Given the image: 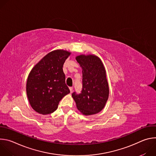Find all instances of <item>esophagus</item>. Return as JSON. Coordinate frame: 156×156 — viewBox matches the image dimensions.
Returning a JSON list of instances; mask_svg holds the SVG:
<instances>
[{
  "instance_id": "obj_1",
  "label": "esophagus",
  "mask_w": 156,
  "mask_h": 156,
  "mask_svg": "<svg viewBox=\"0 0 156 156\" xmlns=\"http://www.w3.org/2000/svg\"><path fill=\"white\" fill-rule=\"evenodd\" d=\"M69 89H70V93H72V92H73V87H69Z\"/></svg>"
}]
</instances>
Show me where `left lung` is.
Returning a JSON list of instances; mask_svg holds the SVG:
<instances>
[{"instance_id": "left-lung-1", "label": "left lung", "mask_w": 156, "mask_h": 156, "mask_svg": "<svg viewBox=\"0 0 156 156\" xmlns=\"http://www.w3.org/2000/svg\"><path fill=\"white\" fill-rule=\"evenodd\" d=\"M76 60L82 68L81 93H72L78 110L85 115L96 114L104 108L109 94L106 72L101 60L94 55H80Z\"/></svg>"}]
</instances>
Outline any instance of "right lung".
Segmentation results:
<instances>
[{
    "label": "right lung",
    "mask_w": 156,
    "mask_h": 156,
    "mask_svg": "<svg viewBox=\"0 0 156 156\" xmlns=\"http://www.w3.org/2000/svg\"><path fill=\"white\" fill-rule=\"evenodd\" d=\"M70 54L61 49L53 51L31 70L27 79V94L31 107L37 113L46 115L54 112L60 101L70 93L62 69Z\"/></svg>",
    "instance_id": "1"
}]
</instances>
